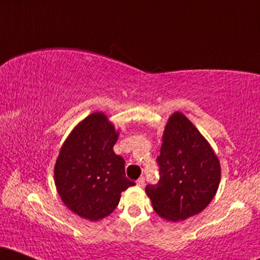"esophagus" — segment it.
I'll return each mask as SVG.
<instances>
[{"instance_id":"obj_1","label":"esophagus","mask_w":260,"mask_h":260,"mask_svg":"<svg viewBox=\"0 0 260 260\" xmlns=\"http://www.w3.org/2000/svg\"><path fill=\"white\" fill-rule=\"evenodd\" d=\"M137 186H139V187H144L145 186V180L143 177H140L138 181H137Z\"/></svg>"}]
</instances>
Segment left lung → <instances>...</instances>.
I'll return each instance as SVG.
<instances>
[{"label": "left lung", "mask_w": 260, "mask_h": 260, "mask_svg": "<svg viewBox=\"0 0 260 260\" xmlns=\"http://www.w3.org/2000/svg\"><path fill=\"white\" fill-rule=\"evenodd\" d=\"M160 180L145 193L154 210L168 221H184L213 201L221 180L219 157L203 134L182 112L169 117L162 134Z\"/></svg>", "instance_id": "left-lung-1"}]
</instances>
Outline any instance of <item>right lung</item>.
<instances>
[{
  "label": "right lung",
  "mask_w": 260,
  "mask_h": 260,
  "mask_svg": "<svg viewBox=\"0 0 260 260\" xmlns=\"http://www.w3.org/2000/svg\"><path fill=\"white\" fill-rule=\"evenodd\" d=\"M118 134L105 113H90L73 128L56 160L55 184L62 202L89 221L109 216L121 193L136 184L126 177L123 157L113 151Z\"/></svg>",
  "instance_id": "obj_1"
}]
</instances>
